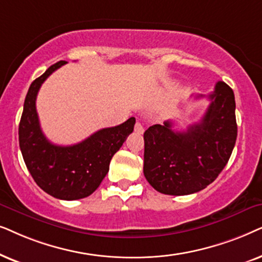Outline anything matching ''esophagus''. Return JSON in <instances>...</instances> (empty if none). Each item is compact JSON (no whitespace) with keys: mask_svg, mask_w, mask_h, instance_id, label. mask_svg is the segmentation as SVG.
Listing matches in <instances>:
<instances>
[{"mask_svg":"<svg viewBox=\"0 0 262 262\" xmlns=\"http://www.w3.org/2000/svg\"><path fill=\"white\" fill-rule=\"evenodd\" d=\"M134 129H135V132H137V133H139V134H142V133H144V132H145L144 125H142V123H141L140 121H137V123H135Z\"/></svg>","mask_w":262,"mask_h":262,"instance_id":"obj_1","label":"esophagus"}]
</instances>
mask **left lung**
<instances>
[{"mask_svg":"<svg viewBox=\"0 0 262 262\" xmlns=\"http://www.w3.org/2000/svg\"><path fill=\"white\" fill-rule=\"evenodd\" d=\"M207 98L211 103L204 117L186 132L172 130L171 121L145 132L144 175L159 193L188 195L205 189L229 162L237 138L233 91L218 81Z\"/></svg>","mask_w":262,"mask_h":262,"instance_id":"obj_1","label":"left lung"}]
</instances>
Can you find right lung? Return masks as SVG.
Segmentation results:
<instances>
[{"instance_id":"add662e5","label":"right lung","mask_w":262,"mask_h":262,"mask_svg":"<svg viewBox=\"0 0 262 262\" xmlns=\"http://www.w3.org/2000/svg\"><path fill=\"white\" fill-rule=\"evenodd\" d=\"M66 63L52 64L31 83L19 124V145L31 176L45 193L61 200H78L89 196L102 183L113 156L133 132L135 118L100 129L79 144H51L40 129L36 99L41 83Z\"/></svg>"}]
</instances>
